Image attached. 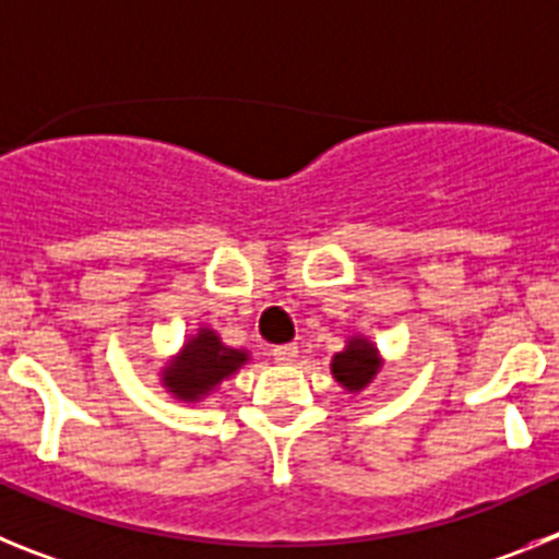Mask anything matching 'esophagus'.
<instances>
[{"label":"esophagus","mask_w":559,"mask_h":559,"mask_svg":"<svg viewBox=\"0 0 559 559\" xmlns=\"http://www.w3.org/2000/svg\"><path fill=\"white\" fill-rule=\"evenodd\" d=\"M274 360L276 364H294L296 355H299V347L296 344H283V347H274Z\"/></svg>","instance_id":"esophagus-1"}]
</instances>
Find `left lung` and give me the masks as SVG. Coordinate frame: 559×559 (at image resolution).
I'll return each instance as SVG.
<instances>
[{"label": "left lung", "instance_id": "8db88e82", "mask_svg": "<svg viewBox=\"0 0 559 559\" xmlns=\"http://www.w3.org/2000/svg\"><path fill=\"white\" fill-rule=\"evenodd\" d=\"M383 369V355L367 335H349L341 353L330 360V374L347 394H360Z\"/></svg>", "mask_w": 559, "mask_h": 559}]
</instances>
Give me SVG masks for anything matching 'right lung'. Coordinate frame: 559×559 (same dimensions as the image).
<instances>
[{"instance_id": "right-lung-1", "label": "right lung", "mask_w": 559, "mask_h": 559, "mask_svg": "<svg viewBox=\"0 0 559 559\" xmlns=\"http://www.w3.org/2000/svg\"><path fill=\"white\" fill-rule=\"evenodd\" d=\"M251 360L249 349L224 344L218 330L201 324L187 335L179 353L159 367V383L179 403H201L221 389L224 380L237 374Z\"/></svg>"}]
</instances>
